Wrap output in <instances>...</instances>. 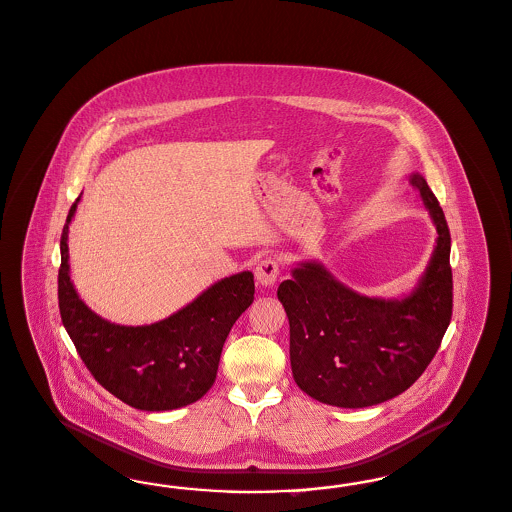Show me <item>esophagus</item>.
I'll return each mask as SVG.
<instances>
[{"instance_id":"obj_1","label":"esophagus","mask_w":512,"mask_h":512,"mask_svg":"<svg viewBox=\"0 0 512 512\" xmlns=\"http://www.w3.org/2000/svg\"><path fill=\"white\" fill-rule=\"evenodd\" d=\"M278 276H280V265H278L276 259L268 257V259L261 261L257 268H255V278L263 287L274 285V283L278 282Z\"/></svg>"}]
</instances>
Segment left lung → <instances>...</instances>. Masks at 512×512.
<instances>
[{
    "label": "left lung",
    "instance_id": "left-lung-1",
    "mask_svg": "<svg viewBox=\"0 0 512 512\" xmlns=\"http://www.w3.org/2000/svg\"><path fill=\"white\" fill-rule=\"evenodd\" d=\"M410 183L437 229L431 259L410 293L361 295L319 261H302L278 287L293 378L319 403L365 408L401 395L427 369L450 325V230L422 174L414 172Z\"/></svg>",
    "mask_w": 512,
    "mask_h": 512
}]
</instances>
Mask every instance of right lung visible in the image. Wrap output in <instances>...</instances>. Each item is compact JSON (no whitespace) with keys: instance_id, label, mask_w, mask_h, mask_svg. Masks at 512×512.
Segmentation results:
<instances>
[{"instance_id":"add662e5","label":"right lung","mask_w":512,"mask_h":512,"mask_svg":"<svg viewBox=\"0 0 512 512\" xmlns=\"http://www.w3.org/2000/svg\"><path fill=\"white\" fill-rule=\"evenodd\" d=\"M79 200L60 238L58 306L83 363L111 395L138 410L164 412L196 403L215 382L232 325L253 302V274L244 270L213 283L157 323H111L90 310L71 282L68 232Z\"/></svg>"}]
</instances>
